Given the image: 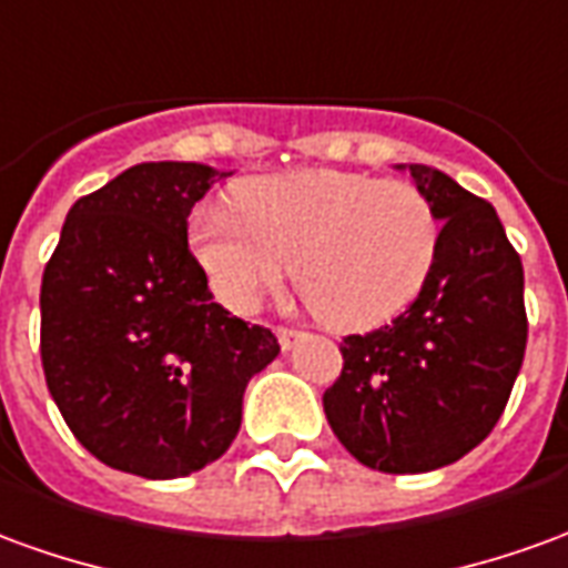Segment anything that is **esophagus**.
Segmentation results:
<instances>
[{"label": "esophagus", "instance_id": "esophagus-1", "mask_svg": "<svg viewBox=\"0 0 568 568\" xmlns=\"http://www.w3.org/2000/svg\"><path fill=\"white\" fill-rule=\"evenodd\" d=\"M276 338H280V347H283V351H292L297 341H301V332H297V328H288V325H280V328H276Z\"/></svg>", "mask_w": 568, "mask_h": 568}]
</instances>
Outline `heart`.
Returning a JSON list of instances; mask_svg holds the SVG:
<instances>
[{
    "mask_svg": "<svg viewBox=\"0 0 568 568\" xmlns=\"http://www.w3.org/2000/svg\"><path fill=\"white\" fill-rule=\"evenodd\" d=\"M233 209L190 217L187 243L212 295L233 313H255L288 267L311 311L356 332L394 320L434 273L443 224L408 181L313 169L252 178Z\"/></svg>",
    "mask_w": 568,
    "mask_h": 568,
    "instance_id": "obj_1",
    "label": "heart"
}]
</instances>
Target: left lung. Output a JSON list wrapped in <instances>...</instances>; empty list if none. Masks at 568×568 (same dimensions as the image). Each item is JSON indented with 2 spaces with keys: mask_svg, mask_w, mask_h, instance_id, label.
I'll use <instances>...</instances> for the list:
<instances>
[{
  "mask_svg": "<svg viewBox=\"0 0 568 568\" xmlns=\"http://www.w3.org/2000/svg\"><path fill=\"white\" fill-rule=\"evenodd\" d=\"M408 172L443 221L434 273L394 323L341 341L344 366L323 394L344 449L381 474L436 470L479 446L529 338L523 261L495 209L430 165Z\"/></svg>",
  "mask_w": 568,
  "mask_h": 568,
  "instance_id": "obj_1",
  "label": "left lung"
}]
</instances>
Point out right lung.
Masks as SVG:
<instances>
[{
  "label": "right lung",
  "instance_id": "obj_1",
  "mask_svg": "<svg viewBox=\"0 0 568 568\" xmlns=\"http://www.w3.org/2000/svg\"><path fill=\"white\" fill-rule=\"evenodd\" d=\"M217 174L141 162L77 200L39 292L51 399L106 467L174 479L240 434L248 378L280 341L212 301L187 245L190 209Z\"/></svg>",
  "mask_w": 568,
  "mask_h": 568
}]
</instances>
